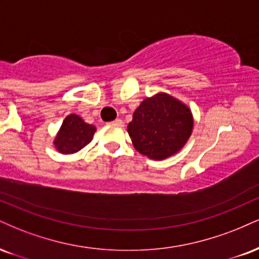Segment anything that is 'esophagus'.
Masks as SVG:
<instances>
[{"label": "esophagus", "instance_id": "34e87169", "mask_svg": "<svg viewBox=\"0 0 259 259\" xmlns=\"http://www.w3.org/2000/svg\"><path fill=\"white\" fill-rule=\"evenodd\" d=\"M112 124H113V125H117V126H123V125H124L123 120L119 119V118H117L116 120H113V121H112Z\"/></svg>", "mask_w": 259, "mask_h": 259}]
</instances>
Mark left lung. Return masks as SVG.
I'll use <instances>...</instances> for the list:
<instances>
[{
    "mask_svg": "<svg viewBox=\"0 0 259 259\" xmlns=\"http://www.w3.org/2000/svg\"><path fill=\"white\" fill-rule=\"evenodd\" d=\"M192 129L191 110L164 93L143 100L127 125L136 151L155 160L177 153L186 145Z\"/></svg>",
    "mask_w": 259,
    "mask_h": 259,
    "instance_id": "left-lung-1",
    "label": "left lung"
}]
</instances>
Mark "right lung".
I'll return each instance as SVG.
<instances>
[{"instance_id":"add662e5","label":"right lung","mask_w":259,"mask_h":259,"mask_svg":"<svg viewBox=\"0 0 259 259\" xmlns=\"http://www.w3.org/2000/svg\"><path fill=\"white\" fill-rule=\"evenodd\" d=\"M94 133V125L87 124L77 114H70L62 121L54 145L62 154L76 153L92 141Z\"/></svg>"}]
</instances>
